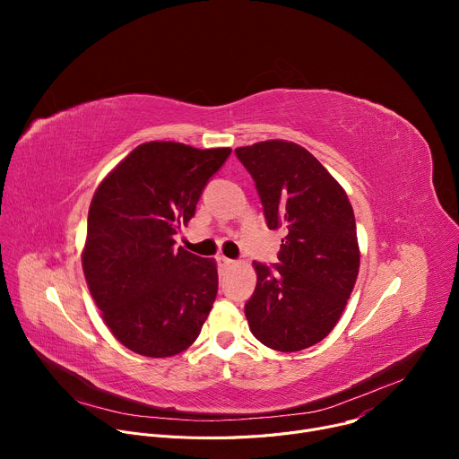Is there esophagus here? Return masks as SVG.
<instances>
[{"label":"esophagus","mask_w":459,"mask_h":459,"mask_svg":"<svg viewBox=\"0 0 459 459\" xmlns=\"http://www.w3.org/2000/svg\"><path fill=\"white\" fill-rule=\"evenodd\" d=\"M218 264H220L221 267L229 269V267H234V265H236V261H234V259H229V257H225V255H220V257H218Z\"/></svg>","instance_id":"esophagus-1"}]
</instances>
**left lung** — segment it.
Listing matches in <instances>:
<instances>
[{"mask_svg":"<svg viewBox=\"0 0 459 459\" xmlns=\"http://www.w3.org/2000/svg\"><path fill=\"white\" fill-rule=\"evenodd\" d=\"M255 183L267 227L283 229L280 264L254 261L245 303L255 340L298 352L329 336L354 289L359 247L342 185L303 147L269 140L234 151Z\"/></svg>","mask_w":459,"mask_h":459,"instance_id":"1","label":"left lung"}]
</instances>
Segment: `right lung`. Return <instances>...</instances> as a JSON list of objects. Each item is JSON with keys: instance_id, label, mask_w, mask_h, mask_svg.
<instances>
[{"instance_id": "add662e5", "label": "right lung", "mask_w": 459, "mask_h": 459, "mask_svg": "<svg viewBox=\"0 0 459 459\" xmlns=\"http://www.w3.org/2000/svg\"><path fill=\"white\" fill-rule=\"evenodd\" d=\"M230 149L174 142L136 147L98 186L83 273L114 338L136 354L188 349L218 294L216 261L174 247Z\"/></svg>"}]
</instances>
